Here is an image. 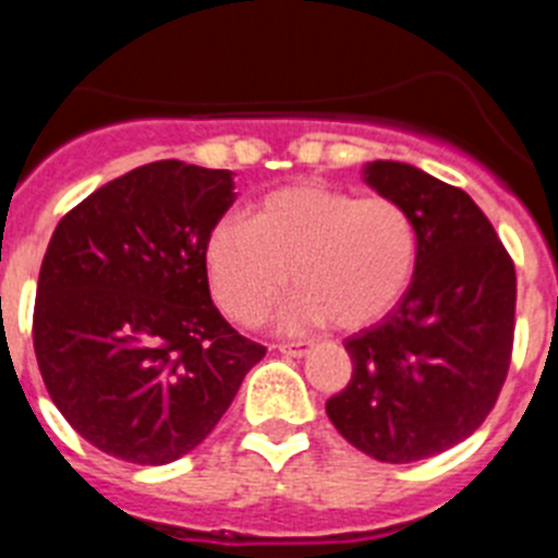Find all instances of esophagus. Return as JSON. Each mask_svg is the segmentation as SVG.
Listing matches in <instances>:
<instances>
[{
    "mask_svg": "<svg viewBox=\"0 0 558 558\" xmlns=\"http://www.w3.org/2000/svg\"><path fill=\"white\" fill-rule=\"evenodd\" d=\"M279 352L288 354V357H304L310 352V343L307 340H299V343H279Z\"/></svg>",
    "mask_w": 558,
    "mask_h": 558,
    "instance_id": "esophagus-1",
    "label": "esophagus"
}]
</instances>
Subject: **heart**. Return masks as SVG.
Here are the masks:
<instances>
[{
	"label": "heart",
	"instance_id": "b5f03b06",
	"mask_svg": "<svg viewBox=\"0 0 558 558\" xmlns=\"http://www.w3.org/2000/svg\"><path fill=\"white\" fill-rule=\"evenodd\" d=\"M416 223L383 195L322 184L284 186L259 201L251 226L220 220L206 240V274L231 322H265L290 284L282 327L332 322L354 329L377 322L405 295L416 270Z\"/></svg>",
	"mask_w": 558,
	"mask_h": 558
}]
</instances>
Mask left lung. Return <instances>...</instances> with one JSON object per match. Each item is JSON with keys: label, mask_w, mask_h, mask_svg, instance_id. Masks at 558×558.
Masks as SVG:
<instances>
[{"label": "left lung", "mask_w": 558, "mask_h": 558, "mask_svg": "<svg viewBox=\"0 0 558 558\" xmlns=\"http://www.w3.org/2000/svg\"><path fill=\"white\" fill-rule=\"evenodd\" d=\"M363 181L405 206L418 256L397 307L343 340L352 379L327 416L360 452L411 463L470 438L495 408L514 347L517 274L463 190L402 161H368Z\"/></svg>", "instance_id": "8db88e82"}]
</instances>
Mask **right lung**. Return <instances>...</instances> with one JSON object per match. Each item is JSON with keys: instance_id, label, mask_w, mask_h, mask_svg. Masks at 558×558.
Returning a JSON list of instances; mask_svg holds the SVG:
<instances>
[{"instance_id": "right-lung-1", "label": "right lung", "mask_w": 558, "mask_h": 558, "mask_svg": "<svg viewBox=\"0 0 558 558\" xmlns=\"http://www.w3.org/2000/svg\"><path fill=\"white\" fill-rule=\"evenodd\" d=\"M234 198L231 170L167 159L108 181L58 223L33 347L56 408L97 450L179 461L265 357L209 295L206 240Z\"/></svg>"}]
</instances>
